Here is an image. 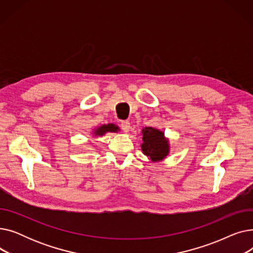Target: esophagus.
<instances>
[{
    "mask_svg": "<svg viewBox=\"0 0 253 253\" xmlns=\"http://www.w3.org/2000/svg\"><path fill=\"white\" fill-rule=\"evenodd\" d=\"M121 128H122V130L124 131V132H129V130H130V123H129V121H122V123H121Z\"/></svg>",
    "mask_w": 253,
    "mask_h": 253,
    "instance_id": "1",
    "label": "esophagus"
}]
</instances>
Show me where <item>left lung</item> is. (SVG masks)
I'll list each match as a JSON object with an SVG mask.
<instances>
[{
  "label": "left lung",
  "mask_w": 253,
  "mask_h": 253,
  "mask_svg": "<svg viewBox=\"0 0 253 253\" xmlns=\"http://www.w3.org/2000/svg\"><path fill=\"white\" fill-rule=\"evenodd\" d=\"M142 153L153 162L162 161L169 154V141L164 132L153 127H145L141 131Z\"/></svg>",
  "instance_id": "left-lung-1"
}]
</instances>
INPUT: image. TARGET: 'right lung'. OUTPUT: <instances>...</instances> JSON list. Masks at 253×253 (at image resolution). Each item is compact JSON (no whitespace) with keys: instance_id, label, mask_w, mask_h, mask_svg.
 <instances>
[{"instance_id":"right-lung-1","label":"right lung","mask_w":253,"mask_h":253,"mask_svg":"<svg viewBox=\"0 0 253 253\" xmlns=\"http://www.w3.org/2000/svg\"><path fill=\"white\" fill-rule=\"evenodd\" d=\"M119 127L114 125V124H108V125H102L97 127L94 130V135L96 136H101L103 134H105L106 132H118Z\"/></svg>"}]
</instances>
